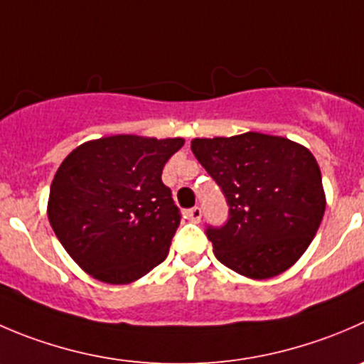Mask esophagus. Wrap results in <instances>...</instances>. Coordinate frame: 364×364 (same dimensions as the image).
Listing matches in <instances>:
<instances>
[{"instance_id":"1","label":"esophagus","mask_w":364,"mask_h":364,"mask_svg":"<svg viewBox=\"0 0 364 364\" xmlns=\"http://www.w3.org/2000/svg\"><path fill=\"white\" fill-rule=\"evenodd\" d=\"M200 217H203V211H200V208H199V206L190 208V210L186 211V218H188V220H192V222H199V220H200Z\"/></svg>"}]
</instances>
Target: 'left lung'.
<instances>
[{
    "label": "left lung",
    "mask_w": 364,
    "mask_h": 364,
    "mask_svg": "<svg viewBox=\"0 0 364 364\" xmlns=\"http://www.w3.org/2000/svg\"><path fill=\"white\" fill-rule=\"evenodd\" d=\"M192 153L229 204V220L206 231L217 259L249 279H270L297 263L326 211L311 151L284 136L247 132L193 139Z\"/></svg>",
    "instance_id": "8db88e82"
}]
</instances>
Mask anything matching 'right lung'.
<instances>
[{
    "instance_id": "right-lung-1",
    "label": "right lung",
    "mask_w": 364,
    "mask_h": 364,
    "mask_svg": "<svg viewBox=\"0 0 364 364\" xmlns=\"http://www.w3.org/2000/svg\"><path fill=\"white\" fill-rule=\"evenodd\" d=\"M183 139L114 135L77 146L56 171L48 218L77 267L128 284L167 257L179 225L161 171Z\"/></svg>"
}]
</instances>
